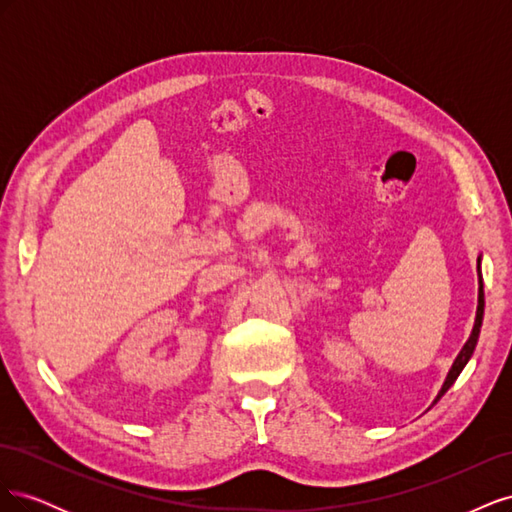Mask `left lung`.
<instances>
[{"label": "left lung", "instance_id": "obj_1", "mask_svg": "<svg viewBox=\"0 0 512 512\" xmlns=\"http://www.w3.org/2000/svg\"><path fill=\"white\" fill-rule=\"evenodd\" d=\"M480 260H483V256H478V305H476L474 327H472V333H470V337H468V342L463 344V348H461L459 354H457V359L453 361L451 369H448V374H446V378H444L442 389L438 391L436 399H433V404H438V401L442 399V395L455 384V380L459 378L463 367H466L468 361L472 359L474 348H476V344H478V335H480V327H483V316H485V292H483V277H480ZM433 404H431V406H433Z\"/></svg>", "mask_w": 512, "mask_h": 512}]
</instances>
